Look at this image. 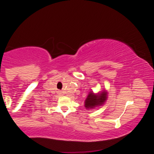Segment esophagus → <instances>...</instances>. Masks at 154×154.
Wrapping results in <instances>:
<instances>
[{
	"mask_svg": "<svg viewBox=\"0 0 154 154\" xmlns=\"http://www.w3.org/2000/svg\"><path fill=\"white\" fill-rule=\"evenodd\" d=\"M59 94H60V95H61V93H59Z\"/></svg>",
	"mask_w": 154,
	"mask_h": 154,
	"instance_id": "1",
	"label": "esophagus"
}]
</instances>
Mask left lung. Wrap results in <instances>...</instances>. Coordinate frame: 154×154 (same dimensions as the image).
Here are the masks:
<instances>
[{"mask_svg": "<svg viewBox=\"0 0 154 154\" xmlns=\"http://www.w3.org/2000/svg\"><path fill=\"white\" fill-rule=\"evenodd\" d=\"M107 99V92H100L98 94H95L93 92H90L85 100V107L86 109H93L95 106L103 105Z\"/></svg>", "mask_w": 154, "mask_h": 154, "instance_id": "1", "label": "left lung"}]
</instances>
